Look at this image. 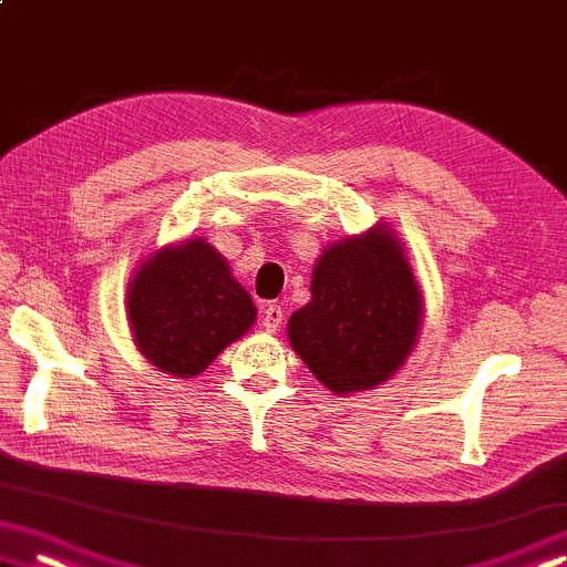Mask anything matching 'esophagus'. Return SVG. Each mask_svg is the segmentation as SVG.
Listing matches in <instances>:
<instances>
[{"mask_svg":"<svg viewBox=\"0 0 567 567\" xmlns=\"http://www.w3.org/2000/svg\"><path fill=\"white\" fill-rule=\"evenodd\" d=\"M282 320H285L282 306H277V302H267L265 310H261V328L269 333H275V331H280Z\"/></svg>","mask_w":567,"mask_h":567,"instance_id":"34e87169","label":"esophagus"}]
</instances>
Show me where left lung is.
I'll return each instance as SVG.
<instances>
[{
    "instance_id": "obj_1",
    "label": "left lung",
    "mask_w": 567,
    "mask_h": 567,
    "mask_svg": "<svg viewBox=\"0 0 567 567\" xmlns=\"http://www.w3.org/2000/svg\"><path fill=\"white\" fill-rule=\"evenodd\" d=\"M312 298L287 323L292 349L336 394L390 379L417 341L422 300L392 231L333 244L312 269Z\"/></svg>"
}]
</instances>
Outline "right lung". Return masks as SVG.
Segmentation results:
<instances>
[{"instance_id": "right-lung-1", "label": "right lung", "mask_w": 567, "mask_h": 567, "mask_svg": "<svg viewBox=\"0 0 567 567\" xmlns=\"http://www.w3.org/2000/svg\"><path fill=\"white\" fill-rule=\"evenodd\" d=\"M134 341L152 367L196 377L255 323L257 308L203 239L152 255L126 295Z\"/></svg>"}]
</instances>
